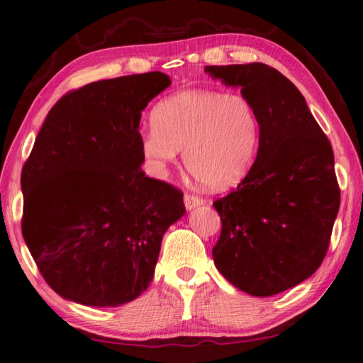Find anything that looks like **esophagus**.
I'll list each match as a JSON object with an SVG mask.
<instances>
[{"label":"esophagus","instance_id":"esophagus-1","mask_svg":"<svg viewBox=\"0 0 363 363\" xmlns=\"http://www.w3.org/2000/svg\"><path fill=\"white\" fill-rule=\"evenodd\" d=\"M201 204H204V199L201 198V196L191 194V193L185 194V206H186L188 211H191V209H194V207H198Z\"/></svg>","mask_w":363,"mask_h":363}]
</instances>
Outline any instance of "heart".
I'll list each match as a JSON object with an SVG mask.
<instances>
[{
  "mask_svg": "<svg viewBox=\"0 0 363 363\" xmlns=\"http://www.w3.org/2000/svg\"><path fill=\"white\" fill-rule=\"evenodd\" d=\"M143 135L141 152L162 175L185 150V165L201 185L225 189L252 167L260 145V118L241 93L189 90L160 101Z\"/></svg>",
  "mask_w": 363,
  "mask_h": 363,
  "instance_id": "1",
  "label": "heart"
}]
</instances>
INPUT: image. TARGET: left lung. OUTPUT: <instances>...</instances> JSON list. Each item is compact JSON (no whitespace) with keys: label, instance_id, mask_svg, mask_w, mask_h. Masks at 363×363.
<instances>
[{"label":"left lung","instance_id":"1","mask_svg":"<svg viewBox=\"0 0 363 363\" xmlns=\"http://www.w3.org/2000/svg\"><path fill=\"white\" fill-rule=\"evenodd\" d=\"M240 86L260 118V145L235 191L213 203L222 231L212 257L238 289L267 298L312 277L330 246L341 191L335 154L301 91L262 62L206 65Z\"/></svg>","mask_w":363,"mask_h":363}]
</instances>
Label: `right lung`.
Returning <instances> with one entry per match:
<instances>
[{
	"mask_svg": "<svg viewBox=\"0 0 363 363\" xmlns=\"http://www.w3.org/2000/svg\"><path fill=\"white\" fill-rule=\"evenodd\" d=\"M170 85L147 72L77 88L48 112L23 164L22 235L64 299L117 307L146 291L183 193L145 175L141 111Z\"/></svg>",
	"mask_w": 363,
	"mask_h": 363,
	"instance_id": "obj_1",
	"label": "right lung"
}]
</instances>
